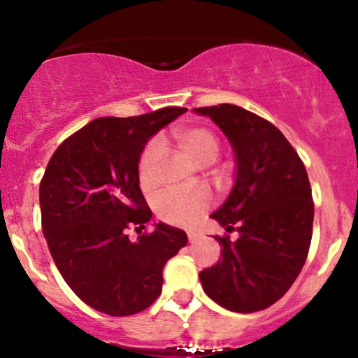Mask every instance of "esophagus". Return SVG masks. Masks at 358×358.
Returning <instances> with one entry per match:
<instances>
[{
  "mask_svg": "<svg viewBox=\"0 0 358 358\" xmlns=\"http://www.w3.org/2000/svg\"><path fill=\"white\" fill-rule=\"evenodd\" d=\"M188 234V241H190V242H196V241H199V234H196V232H193V231H188L187 232Z\"/></svg>",
  "mask_w": 358,
  "mask_h": 358,
  "instance_id": "esophagus-1",
  "label": "esophagus"
}]
</instances>
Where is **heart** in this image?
Here are the masks:
<instances>
[{
    "label": "heart",
    "instance_id": "heart-1",
    "mask_svg": "<svg viewBox=\"0 0 358 358\" xmlns=\"http://www.w3.org/2000/svg\"><path fill=\"white\" fill-rule=\"evenodd\" d=\"M171 139L182 153L199 166L212 165L220 155V139L212 129L205 126H185L171 133ZM158 145L148 143L139 156L138 180L143 190H151L155 185V166L158 159ZM212 196L203 188L190 192L163 193L156 202L159 219L171 225L190 227L199 222L210 208Z\"/></svg>",
    "mask_w": 358,
    "mask_h": 358
}]
</instances>
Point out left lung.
Returning a JSON list of instances; mask_svg holds the SVG:
<instances>
[{
    "mask_svg": "<svg viewBox=\"0 0 358 358\" xmlns=\"http://www.w3.org/2000/svg\"><path fill=\"white\" fill-rule=\"evenodd\" d=\"M224 131L237 159L236 185L212 213L237 239L215 236L222 259L199 274L217 305L254 313L285 296L311 244L315 203L294 148L269 121L234 104L196 108Z\"/></svg>",
    "mask_w": 358,
    "mask_h": 358,
    "instance_id": "1",
    "label": "left lung"
}]
</instances>
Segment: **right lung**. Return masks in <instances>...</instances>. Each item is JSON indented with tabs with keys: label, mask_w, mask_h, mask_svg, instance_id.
Returning <instances> with one entry per match:
<instances>
[{
	"label": "right lung",
	"mask_w": 358,
	"mask_h": 358,
	"mask_svg": "<svg viewBox=\"0 0 358 358\" xmlns=\"http://www.w3.org/2000/svg\"><path fill=\"white\" fill-rule=\"evenodd\" d=\"M163 108L131 117H99L57 148L40 182L42 231L73 293L110 316L146 310L162 294L166 261L187 245V234L151 219L138 180L146 141L185 113Z\"/></svg>",
	"instance_id": "right-lung-1"
}]
</instances>
